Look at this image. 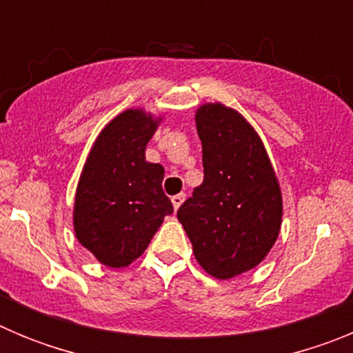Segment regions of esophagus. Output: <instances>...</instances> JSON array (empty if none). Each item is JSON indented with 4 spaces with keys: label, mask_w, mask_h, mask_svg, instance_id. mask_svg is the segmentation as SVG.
I'll use <instances>...</instances> for the list:
<instances>
[{
    "label": "esophagus",
    "mask_w": 353,
    "mask_h": 353,
    "mask_svg": "<svg viewBox=\"0 0 353 353\" xmlns=\"http://www.w3.org/2000/svg\"><path fill=\"white\" fill-rule=\"evenodd\" d=\"M183 201H185V194H183V192H180V194H176V196H173V198H171V203H173L174 210H179L180 205H182Z\"/></svg>",
    "instance_id": "obj_1"
}]
</instances>
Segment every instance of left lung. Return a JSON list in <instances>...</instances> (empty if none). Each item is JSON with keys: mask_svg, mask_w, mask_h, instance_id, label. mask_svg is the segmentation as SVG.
Listing matches in <instances>:
<instances>
[{"mask_svg": "<svg viewBox=\"0 0 353 353\" xmlns=\"http://www.w3.org/2000/svg\"><path fill=\"white\" fill-rule=\"evenodd\" d=\"M203 148V183L176 217L198 263L217 279L254 269L281 230L283 198L256 130L239 111L203 104L196 111Z\"/></svg>", "mask_w": 353, "mask_h": 353, "instance_id": "left-lung-1", "label": "left lung"}]
</instances>
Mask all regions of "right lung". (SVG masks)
Returning <instances> with one entry per match:
<instances>
[{
    "label": "right lung",
    "mask_w": 353,
    "mask_h": 353,
    "mask_svg": "<svg viewBox=\"0 0 353 353\" xmlns=\"http://www.w3.org/2000/svg\"><path fill=\"white\" fill-rule=\"evenodd\" d=\"M162 118L127 109L97 136L74 201V232L83 248L111 269L132 263L148 248L173 205L162 191L164 168L145 150Z\"/></svg>",
    "instance_id": "1"
}]
</instances>
